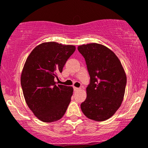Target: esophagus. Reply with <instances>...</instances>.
Returning <instances> with one entry per match:
<instances>
[{
	"instance_id": "1",
	"label": "esophagus",
	"mask_w": 148,
	"mask_h": 148,
	"mask_svg": "<svg viewBox=\"0 0 148 148\" xmlns=\"http://www.w3.org/2000/svg\"><path fill=\"white\" fill-rule=\"evenodd\" d=\"M80 90V88H78V87H75V86H74V91H78V90Z\"/></svg>"
}]
</instances>
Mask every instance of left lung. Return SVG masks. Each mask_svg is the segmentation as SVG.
<instances>
[{"label": "left lung", "instance_id": "left-lung-1", "mask_svg": "<svg viewBox=\"0 0 148 148\" xmlns=\"http://www.w3.org/2000/svg\"><path fill=\"white\" fill-rule=\"evenodd\" d=\"M78 50L85 60L90 76L86 98L80 105L88 119L104 121L121 107L125 95L127 76L113 51L97 43L82 45Z\"/></svg>", "mask_w": 148, "mask_h": 148}]
</instances>
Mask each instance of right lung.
Returning <instances> with one entry per match:
<instances>
[{
	"instance_id": "1",
	"label": "right lung",
	"mask_w": 148,
	"mask_h": 148,
	"mask_svg": "<svg viewBox=\"0 0 148 148\" xmlns=\"http://www.w3.org/2000/svg\"><path fill=\"white\" fill-rule=\"evenodd\" d=\"M76 47L56 42L36 46L27 57L21 76L25 102L40 121L52 123L66 113L73 94L72 86L56 84L55 78L62 72Z\"/></svg>"
}]
</instances>
